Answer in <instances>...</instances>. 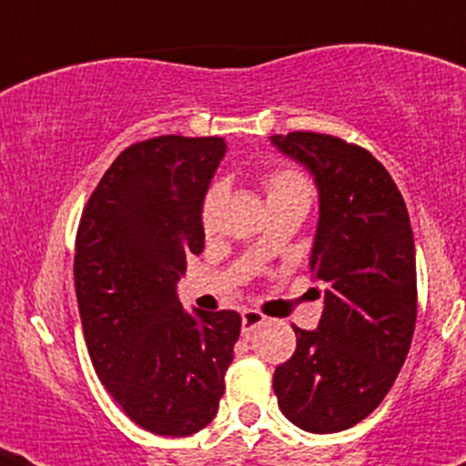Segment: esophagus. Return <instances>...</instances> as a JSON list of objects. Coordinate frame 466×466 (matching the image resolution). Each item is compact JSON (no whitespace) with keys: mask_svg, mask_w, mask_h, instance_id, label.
<instances>
[{"mask_svg":"<svg viewBox=\"0 0 466 466\" xmlns=\"http://www.w3.org/2000/svg\"><path fill=\"white\" fill-rule=\"evenodd\" d=\"M263 321H266V317H263L261 311L244 309V311H241V333L247 336V333L254 331L256 326H261Z\"/></svg>","mask_w":466,"mask_h":466,"instance_id":"obj_1","label":"esophagus"}]
</instances>
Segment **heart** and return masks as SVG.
Returning <instances> with one entry per match:
<instances>
[{"label":"heart","mask_w":466,"mask_h":466,"mask_svg":"<svg viewBox=\"0 0 466 466\" xmlns=\"http://www.w3.org/2000/svg\"><path fill=\"white\" fill-rule=\"evenodd\" d=\"M261 183L266 188V198L268 205L285 203V200H299V203L309 205L311 200V186L307 181V176L302 171L292 167H270L261 174ZM222 200H225V186L219 181L210 183L208 190L203 193L200 200V232L205 237H212L218 232L219 225V210H222Z\"/></svg>","instance_id":"heart-1"}]
</instances>
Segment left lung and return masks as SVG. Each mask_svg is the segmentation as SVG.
Segmentation results:
<instances>
[{"label":"left lung","mask_w":466,"mask_h":466,"mask_svg":"<svg viewBox=\"0 0 466 466\" xmlns=\"http://www.w3.org/2000/svg\"><path fill=\"white\" fill-rule=\"evenodd\" d=\"M270 140L319 186L311 270L326 285L319 329L295 326L298 348L276 368L273 391L295 426L339 433L375 411L411 346L419 292L409 210L360 145L307 130Z\"/></svg>","instance_id":"1"}]
</instances>
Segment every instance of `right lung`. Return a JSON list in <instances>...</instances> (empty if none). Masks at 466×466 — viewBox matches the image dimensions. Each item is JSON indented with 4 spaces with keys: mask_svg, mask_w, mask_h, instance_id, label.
Here are the masks:
<instances>
[{
    "mask_svg": "<svg viewBox=\"0 0 466 466\" xmlns=\"http://www.w3.org/2000/svg\"><path fill=\"white\" fill-rule=\"evenodd\" d=\"M225 155L219 137L161 135L116 157L89 196L75 288L98 380L149 433L203 431L225 394L241 317L183 311L176 283L203 251L200 200Z\"/></svg>",
    "mask_w": 466,
    "mask_h": 466,
    "instance_id": "right-lung-1",
    "label": "right lung"
}]
</instances>
